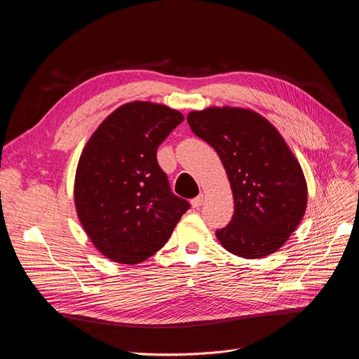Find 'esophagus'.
Instances as JSON below:
<instances>
[{
    "instance_id": "34e87169",
    "label": "esophagus",
    "mask_w": 359,
    "mask_h": 359,
    "mask_svg": "<svg viewBox=\"0 0 359 359\" xmlns=\"http://www.w3.org/2000/svg\"><path fill=\"white\" fill-rule=\"evenodd\" d=\"M203 201H204V196L200 194L198 197H196V198L191 200V205H193L194 208H198V207L203 204Z\"/></svg>"
}]
</instances>
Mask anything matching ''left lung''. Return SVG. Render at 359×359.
Wrapping results in <instances>:
<instances>
[{
    "label": "left lung",
    "mask_w": 359,
    "mask_h": 359,
    "mask_svg": "<svg viewBox=\"0 0 359 359\" xmlns=\"http://www.w3.org/2000/svg\"><path fill=\"white\" fill-rule=\"evenodd\" d=\"M187 121L217 152L233 193V217L216 230L222 246L246 259L277 252L307 205L303 170L280 132L261 114L239 107L191 111Z\"/></svg>",
    "instance_id": "obj_1"
}]
</instances>
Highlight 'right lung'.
<instances>
[{"mask_svg":"<svg viewBox=\"0 0 359 359\" xmlns=\"http://www.w3.org/2000/svg\"><path fill=\"white\" fill-rule=\"evenodd\" d=\"M184 116L163 104H123L93 133L74 185L78 219L93 245L118 264L152 257L189 203L177 197L156 159L158 146Z\"/></svg>","mask_w":359,"mask_h":359,"instance_id":"obj_1","label":"right lung"}]
</instances>
